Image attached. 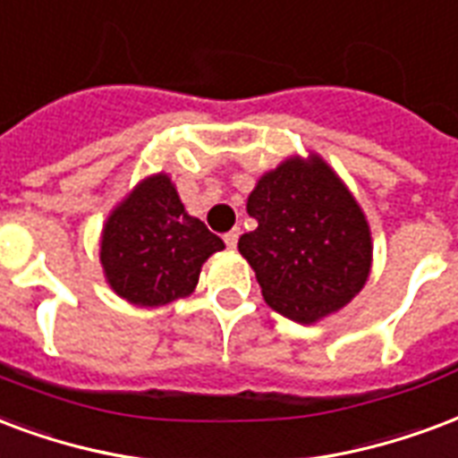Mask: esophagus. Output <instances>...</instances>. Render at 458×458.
Returning <instances> with one entry per match:
<instances>
[{"label":"esophagus","instance_id":"34e87169","mask_svg":"<svg viewBox=\"0 0 458 458\" xmlns=\"http://www.w3.org/2000/svg\"><path fill=\"white\" fill-rule=\"evenodd\" d=\"M223 240H225V245H228L230 250H235V247H238V240H240V228H233L230 233H225V235H223Z\"/></svg>","mask_w":458,"mask_h":458}]
</instances>
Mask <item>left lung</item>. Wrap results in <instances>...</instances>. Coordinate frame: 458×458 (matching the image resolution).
Listing matches in <instances>:
<instances>
[{"label":"left lung","instance_id":"left-lung-1","mask_svg":"<svg viewBox=\"0 0 458 458\" xmlns=\"http://www.w3.org/2000/svg\"><path fill=\"white\" fill-rule=\"evenodd\" d=\"M257 228L238 242L276 313L301 325L347 306L371 272V230L357 199L320 157H289L247 196Z\"/></svg>","mask_w":458,"mask_h":458}]
</instances>
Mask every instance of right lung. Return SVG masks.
Returning a JSON list of instances; mask_svg holds the SVG:
<instances>
[{"instance_id": "1", "label": "right lung", "mask_w": 458, "mask_h": 458, "mask_svg": "<svg viewBox=\"0 0 458 458\" xmlns=\"http://www.w3.org/2000/svg\"><path fill=\"white\" fill-rule=\"evenodd\" d=\"M223 247L218 235L184 211L172 179L160 172L111 211L99 259L118 296L133 306L157 308L189 296L203 262Z\"/></svg>"}]
</instances>
